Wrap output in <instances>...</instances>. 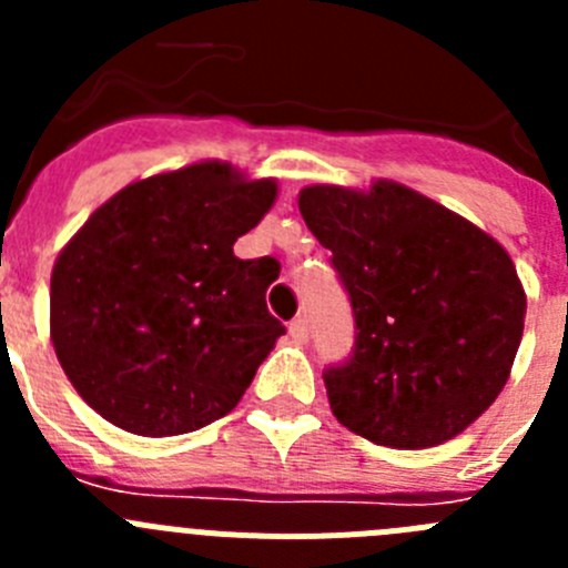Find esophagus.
<instances>
[{"label":"esophagus","mask_w":568,"mask_h":568,"mask_svg":"<svg viewBox=\"0 0 568 568\" xmlns=\"http://www.w3.org/2000/svg\"><path fill=\"white\" fill-rule=\"evenodd\" d=\"M290 335H293V341H298V344H304V341H307V335H310V329H307V318H293L290 321Z\"/></svg>","instance_id":"esophagus-1"}]
</instances>
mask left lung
<instances>
[{
    "mask_svg": "<svg viewBox=\"0 0 568 568\" xmlns=\"http://www.w3.org/2000/svg\"><path fill=\"white\" fill-rule=\"evenodd\" d=\"M298 210L355 313L353 358L324 373L349 433L393 449L453 440L495 404L526 290L500 241L406 184H310Z\"/></svg>",
    "mask_w": 568,
    "mask_h": 568,
    "instance_id": "obj_1",
    "label": "left lung"
}]
</instances>
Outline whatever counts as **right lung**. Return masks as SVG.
<instances>
[{
    "mask_svg": "<svg viewBox=\"0 0 568 568\" xmlns=\"http://www.w3.org/2000/svg\"><path fill=\"white\" fill-rule=\"evenodd\" d=\"M275 195V179L204 159L90 213L50 273V341L90 409L144 438L233 413L284 335L264 301L278 261L233 255Z\"/></svg>",
    "mask_w": 568,
    "mask_h": 568,
    "instance_id": "add662e5",
    "label": "right lung"
}]
</instances>
